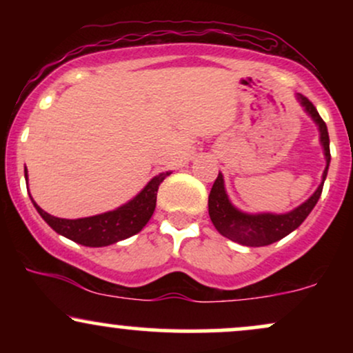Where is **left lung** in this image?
I'll use <instances>...</instances> for the list:
<instances>
[{
	"label": "left lung",
	"instance_id": "1",
	"mask_svg": "<svg viewBox=\"0 0 353 353\" xmlns=\"http://www.w3.org/2000/svg\"><path fill=\"white\" fill-rule=\"evenodd\" d=\"M299 103L305 109L314 123L319 125L320 132V144L323 148V154H325V171L322 174V182L315 190L314 194L307 199L303 204L295 208L294 210L287 214H247L239 210L232 202L229 201L228 192L224 188V177L219 172L216 182H214L212 189L209 194V216L212 221L214 228L219 230L224 237L230 239V241L237 242V244L247 245V247H262L274 244V242L281 241L285 236H289L292 230H295L299 225L305 221L307 216L315 208L317 201L320 199L322 194L323 182H325L327 171H329L330 164V139L327 125L323 123L322 117L319 116L317 109L310 103L305 96L297 94Z\"/></svg>",
	"mask_w": 353,
	"mask_h": 353
}]
</instances>
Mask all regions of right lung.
Here are the masks:
<instances>
[{
  "label": "right lung",
  "instance_id": "add662e5",
  "mask_svg": "<svg viewBox=\"0 0 353 353\" xmlns=\"http://www.w3.org/2000/svg\"><path fill=\"white\" fill-rule=\"evenodd\" d=\"M169 174L171 172H161L159 176L152 177L134 199L125 202L121 208L92 217L59 219L44 212L33 199L31 201H33L39 216L61 236L71 239L81 245L104 247L134 236L148 224L149 219L152 217L154 209H156L157 189ZM24 177L28 181V171H24Z\"/></svg>",
  "mask_w": 353,
  "mask_h": 353
}]
</instances>
